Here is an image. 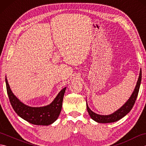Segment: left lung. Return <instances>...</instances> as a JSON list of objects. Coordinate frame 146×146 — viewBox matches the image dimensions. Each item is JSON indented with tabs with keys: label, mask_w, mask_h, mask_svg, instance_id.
I'll return each instance as SVG.
<instances>
[{
	"label": "left lung",
	"mask_w": 146,
	"mask_h": 146,
	"mask_svg": "<svg viewBox=\"0 0 146 146\" xmlns=\"http://www.w3.org/2000/svg\"><path fill=\"white\" fill-rule=\"evenodd\" d=\"M141 78H142V71L141 70L140 74H139V76L137 82V85L135 86V88L134 89V92H133L131 97L129 98L127 102L123 105V106L120 108L119 110L115 111L112 114L108 115H98L94 113L90 109L87 104H86V108H87L88 112L90 115V116L92 119L96 121L98 123H111L114 122L116 121L122 119V117L125 116L131 110L135 102L137 97L138 95V93L139 90V88H140L141 82Z\"/></svg>",
	"instance_id": "8db88e82"
}]
</instances>
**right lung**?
<instances>
[{"label": "right lung", "mask_w": 146, "mask_h": 146, "mask_svg": "<svg viewBox=\"0 0 146 146\" xmlns=\"http://www.w3.org/2000/svg\"><path fill=\"white\" fill-rule=\"evenodd\" d=\"M6 88L11 104L19 116L35 125H48L57 120L61 112L66 87L61 90L51 104L42 107H31L22 103L12 92L5 78Z\"/></svg>", "instance_id": "right-lung-1"}]
</instances>
